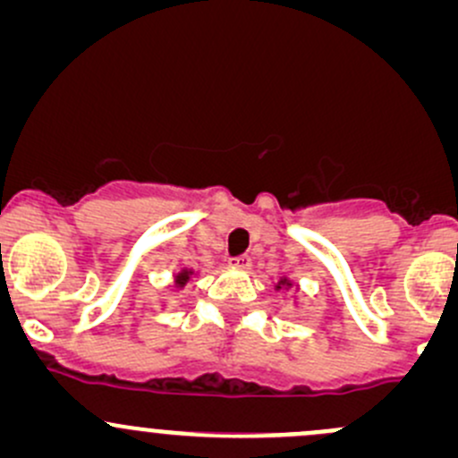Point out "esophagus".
Listing matches in <instances>:
<instances>
[{
	"label": "esophagus",
	"instance_id": "obj_1",
	"mask_svg": "<svg viewBox=\"0 0 458 458\" xmlns=\"http://www.w3.org/2000/svg\"><path fill=\"white\" fill-rule=\"evenodd\" d=\"M230 267H234V269H250L252 267V259H250V256H234V259H230Z\"/></svg>",
	"mask_w": 458,
	"mask_h": 458
}]
</instances>
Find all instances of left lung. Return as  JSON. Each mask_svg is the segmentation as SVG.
I'll use <instances>...</instances> for the list:
<instances>
[{
  "label": "left lung",
  "instance_id": "obj_1",
  "mask_svg": "<svg viewBox=\"0 0 458 458\" xmlns=\"http://www.w3.org/2000/svg\"><path fill=\"white\" fill-rule=\"evenodd\" d=\"M274 289H276V291H283V289L289 291V289H300V286L295 284L291 278H286V276H280V280L274 284ZM295 300H298V298H295ZM295 304H298V302H295Z\"/></svg>",
  "mask_w": 458,
  "mask_h": 458
}]
</instances>
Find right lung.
Returning <instances> with one entry per match:
<instances>
[{"label": "right lung", "instance_id": "1", "mask_svg": "<svg viewBox=\"0 0 458 458\" xmlns=\"http://www.w3.org/2000/svg\"><path fill=\"white\" fill-rule=\"evenodd\" d=\"M195 276H198V271L195 269H191V267H182L178 271V274L174 276V286L175 289H184V286H187V283H191V280L195 278Z\"/></svg>", "mask_w": 458, "mask_h": 458}]
</instances>
